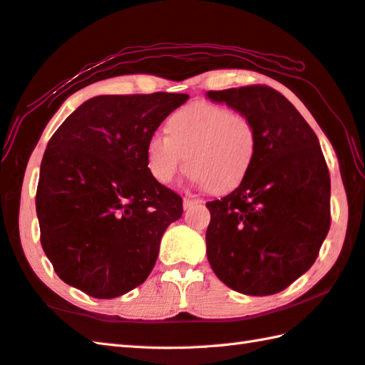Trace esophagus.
Segmentation results:
<instances>
[{"mask_svg": "<svg viewBox=\"0 0 365 365\" xmlns=\"http://www.w3.org/2000/svg\"><path fill=\"white\" fill-rule=\"evenodd\" d=\"M201 201H197V199H192V197H185L183 199V209L187 210V209H190V207H192L195 204H199Z\"/></svg>", "mask_w": 365, "mask_h": 365, "instance_id": "obj_1", "label": "esophagus"}]
</instances>
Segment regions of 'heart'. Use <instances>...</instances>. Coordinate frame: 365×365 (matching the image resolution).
Instances as JSON below:
<instances>
[{"instance_id": "heart-1", "label": "heart", "mask_w": 365, "mask_h": 365, "mask_svg": "<svg viewBox=\"0 0 365 365\" xmlns=\"http://www.w3.org/2000/svg\"><path fill=\"white\" fill-rule=\"evenodd\" d=\"M168 133H155L147 142V168L155 180L170 185L188 160L192 180L215 192L239 187L258 144L252 118L204 101L175 110Z\"/></svg>"}]
</instances>
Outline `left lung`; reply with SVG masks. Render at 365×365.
<instances>
[{
	"label": "left lung",
	"instance_id": "1",
	"mask_svg": "<svg viewBox=\"0 0 365 365\" xmlns=\"http://www.w3.org/2000/svg\"><path fill=\"white\" fill-rule=\"evenodd\" d=\"M252 118L256 155L230 195L207 202V259L247 296L280 292L309 270L331 226V178L317 134L287 98L264 85L207 91Z\"/></svg>",
	"mask_w": 365,
	"mask_h": 365
}]
</instances>
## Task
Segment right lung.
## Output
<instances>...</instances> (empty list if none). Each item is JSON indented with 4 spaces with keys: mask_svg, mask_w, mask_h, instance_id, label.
I'll return each mask as SVG.
<instances>
[{
    "mask_svg": "<svg viewBox=\"0 0 365 365\" xmlns=\"http://www.w3.org/2000/svg\"><path fill=\"white\" fill-rule=\"evenodd\" d=\"M188 95H101L48 140L36 192L41 245L64 283L113 299L144 283L182 197L156 182L145 148Z\"/></svg>",
    "mask_w": 365,
    "mask_h": 365,
    "instance_id": "right-lung-1",
    "label": "right lung"
}]
</instances>
